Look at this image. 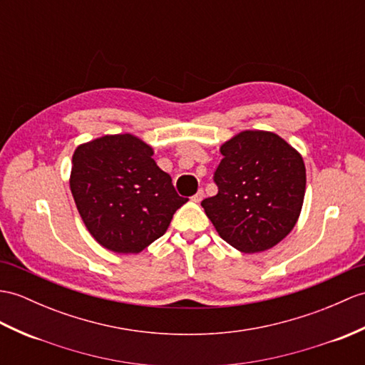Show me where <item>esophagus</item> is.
Returning <instances> with one entry per match:
<instances>
[{"label":"esophagus","instance_id":"obj_1","mask_svg":"<svg viewBox=\"0 0 365 365\" xmlns=\"http://www.w3.org/2000/svg\"><path fill=\"white\" fill-rule=\"evenodd\" d=\"M194 202H196V203H199L202 199H203V191L202 190H199L196 194H194V196L191 197Z\"/></svg>","mask_w":365,"mask_h":365}]
</instances>
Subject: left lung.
Here are the masks:
<instances>
[{
    "instance_id": "1",
    "label": "left lung",
    "mask_w": 365,
    "mask_h": 365,
    "mask_svg": "<svg viewBox=\"0 0 365 365\" xmlns=\"http://www.w3.org/2000/svg\"><path fill=\"white\" fill-rule=\"evenodd\" d=\"M215 173L217 194L202 200L221 238L242 253L272 249L302 213L307 169L300 152L269 130H242L227 140Z\"/></svg>"
}]
</instances>
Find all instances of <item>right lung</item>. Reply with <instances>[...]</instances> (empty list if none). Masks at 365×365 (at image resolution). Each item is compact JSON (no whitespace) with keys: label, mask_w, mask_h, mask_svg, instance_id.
<instances>
[{"label":"right lung","mask_w":365,"mask_h":365,"mask_svg":"<svg viewBox=\"0 0 365 365\" xmlns=\"http://www.w3.org/2000/svg\"><path fill=\"white\" fill-rule=\"evenodd\" d=\"M152 155L154 149L132 133L104 135L74 150V203L90 235L110 252H143L188 202Z\"/></svg>","instance_id":"obj_1"}]
</instances>
